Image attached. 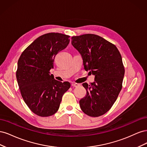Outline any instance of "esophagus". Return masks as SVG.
Returning <instances> with one entry per match:
<instances>
[{
  "instance_id": "34e87169",
  "label": "esophagus",
  "mask_w": 147,
  "mask_h": 147,
  "mask_svg": "<svg viewBox=\"0 0 147 147\" xmlns=\"http://www.w3.org/2000/svg\"><path fill=\"white\" fill-rule=\"evenodd\" d=\"M80 86V84L78 83H72V87H78Z\"/></svg>"
}]
</instances>
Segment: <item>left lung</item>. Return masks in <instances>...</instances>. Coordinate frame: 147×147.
<instances>
[{"label": "left lung", "instance_id": "8db88e82", "mask_svg": "<svg viewBox=\"0 0 147 147\" xmlns=\"http://www.w3.org/2000/svg\"><path fill=\"white\" fill-rule=\"evenodd\" d=\"M72 45L82 55L84 69L95 76L90 85L83 83L86 95L79 102L80 108L88 116H101L111 109L122 88L121 54L115 45L95 34L74 36Z\"/></svg>", "mask_w": 147, "mask_h": 147}]
</instances>
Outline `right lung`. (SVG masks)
Here are the masks:
<instances>
[{
	"mask_svg": "<svg viewBox=\"0 0 147 147\" xmlns=\"http://www.w3.org/2000/svg\"><path fill=\"white\" fill-rule=\"evenodd\" d=\"M69 37L55 32L42 35L25 49L18 61L16 75L21 96L38 116L54 115L70 87L69 82L56 80L50 72L56 55L69 45Z\"/></svg>",
	"mask_w": 147,
	"mask_h": 147,
	"instance_id": "right-lung-1",
	"label": "right lung"
}]
</instances>
